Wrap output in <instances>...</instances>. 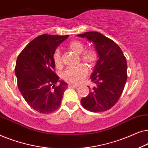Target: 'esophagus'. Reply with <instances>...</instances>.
Wrapping results in <instances>:
<instances>
[{
    "mask_svg": "<svg viewBox=\"0 0 148 148\" xmlns=\"http://www.w3.org/2000/svg\"><path fill=\"white\" fill-rule=\"evenodd\" d=\"M79 87L78 85H75V84H69L68 88H77Z\"/></svg>",
    "mask_w": 148,
    "mask_h": 148,
    "instance_id": "34e87169",
    "label": "esophagus"
}]
</instances>
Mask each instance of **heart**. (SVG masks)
<instances>
[{"label":"heart","mask_w":148,"mask_h":148,"mask_svg":"<svg viewBox=\"0 0 148 148\" xmlns=\"http://www.w3.org/2000/svg\"><path fill=\"white\" fill-rule=\"evenodd\" d=\"M68 47L72 51L81 54V59L90 67H92L98 60V54L96 50L93 48H88L84 50L85 45L79 40H73L68 44ZM52 59L57 68L62 66L61 57L59 50H56L52 55ZM88 67L86 64H80L77 66H71L64 71L62 78L64 82L71 84H79L88 75Z\"/></svg>","instance_id":"obj_1"}]
</instances>
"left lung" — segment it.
<instances>
[{
    "mask_svg": "<svg viewBox=\"0 0 148 148\" xmlns=\"http://www.w3.org/2000/svg\"><path fill=\"white\" fill-rule=\"evenodd\" d=\"M78 36L94 44L99 57L90 77L94 87L90 88L81 104L90 112H104L116 104L124 90L127 79L126 58L117 44L99 32H86Z\"/></svg>",
    "mask_w": 148,
    "mask_h": 148,
    "instance_id": "left-lung-1",
    "label": "left lung"
}]
</instances>
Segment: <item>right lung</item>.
<instances>
[{"label": "right lung", "instance_id": "1", "mask_svg": "<svg viewBox=\"0 0 148 148\" xmlns=\"http://www.w3.org/2000/svg\"><path fill=\"white\" fill-rule=\"evenodd\" d=\"M69 35L43 34L29 42L18 56L15 69L18 88L26 102L38 112L49 114L59 108L67 84L54 71L52 55Z\"/></svg>", "mask_w": 148, "mask_h": 148}]
</instances>
